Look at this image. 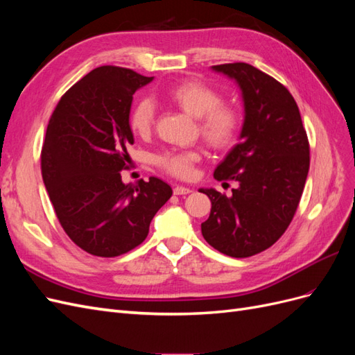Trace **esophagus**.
<instances>
[{"label": "esophagus", "instance_id": "obj_1", "mask_svg": "<svg viewBox=\"0 0 355 355\" xmlns=\"http://www.w3.org/2000/svg\"><path fill=\"white\" fill-rule=\"evenodd\" d=\"M173 192H175V196H187V194H189L191 189L187 187H175Z\"/></svg>", "mask_w": 355, "mask_h": 355}]
</instances>
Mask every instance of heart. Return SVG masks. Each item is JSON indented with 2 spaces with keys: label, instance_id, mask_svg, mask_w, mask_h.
<instances>
[{
  "label": "heart",
  "instance_id": "b5f03b06",
  "mask_svg": "<svg viewBox=\"0 0 355 355\" xmlns=\"http://www.w3.org/2000/svg\"><path fill=\"white\" fill-rule=\"evenodd\" d=\"M164 98L192 118L200 120V133L206 141L216 148L228 146L240 127V115L230 105H220V94L200 81H182L170 87ZM155 106L148 98L139 99L130 111V127L139 136L151 132ZM200 159L196 151H171L159 155L157 163L168 173L187 178L192 166Z\"/></svg>",
  "mask_w": 355,
  "mask_h": 355
}]
</instances>
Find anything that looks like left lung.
Masks as SVG:
<instances>
[{"instance_id": "left-lung-1", "label": "left lung", "mask_w": 355, "mask_h": 355, "mask_svg": "<svg viewBox=\"0 0 355 355\" xmlns=\"http://www.w3.org/2000/svg\"><path fill=\"white\" fill-rule=\"evenodd\" d=\"M239 85L243 124L230 153L214 168L216 180H235L227 197L200 188L211 201L201 234L231 257H249L271 247L292 222L309 170V145L293 96L249 63L211 67Z\"/></svg>"}]
</instances>
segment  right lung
Listing matches in <instances>:
<instances>
[{"label":"right lung","instance_id":"add662e5","mask_svg":"<svg viewBox=\"0 0 355 355\" xmlns=\"http://www.w3.org/2000/svg\"><path fill=\"white\" fill-rule=\"evenodd\" d=\"M153 80L125 68H96L62 96L49 121L42 180L62 228L90 254L135 249L173 194L155 176L139 187L121 180L127 148L135 144L133 94Z\"/></svg>","mask_w":355,"mask_h":355}]
</instances>
